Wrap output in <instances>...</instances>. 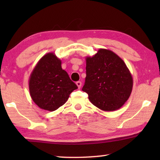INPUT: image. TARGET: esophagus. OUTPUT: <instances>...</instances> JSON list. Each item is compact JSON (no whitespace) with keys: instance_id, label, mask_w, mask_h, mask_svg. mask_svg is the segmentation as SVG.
<instances>
[{"instance_id":"1","label":"esophagus","mask_w":160,"mask_h":160,"mask_svg":"<svg viewBox=\"0 0 160 160\" xmlns=\"http://www.w3.org/2000/svg\"><path fill=\"white\" fill-rule=\"evenodd\" d=\"M76 85H77V86H78V88L80 89V88H81V86H82V82H80V81H78V82H76Z\"/></svg>"}]
</instances>
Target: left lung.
Wrapping results in <instances>:
<instances>
[{"label":"left lung","mask_w":160,"mask_h":160,"mask_svg":"<svg viewBox=\"0 0 160 160\" xmlns=\"http://www.w3.org/2000/svg\"><path fill=\"white\" fill-rule=\"evenodd\" d=\"M133 80L126 63L112 51L99 48L86 57V78L82 91L92 104L104 112L123 106L131 95Z\"/></svg>","instance_id":"obj_1"}]
</instances>
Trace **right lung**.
<instances>
[{
  "mask_svg": "<svg viewBox=\"0 0 160 160\" xmlns=\"http://www.w3.org/2000/svg\"><path fill=\"white\" fill-rule=\"evenodd\" d=\"M78 86L62 69L61 61L55 53L45 54L38 61L29 79V90L33 102L42 109L53 112L68 99Z\"/></svg>",
  "mask_w": 160,
  "mask_h": 160,
  "instance_id": "1",
  "label": "right lung"
}]
</instances>
